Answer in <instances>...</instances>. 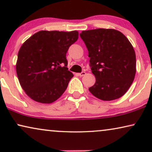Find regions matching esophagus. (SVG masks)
<instances>
[{"label":"esophagus","mask_w":152,"mask_h":152,"mask_svg":"<svg viewBox=\"0 0 152 152\" xmlns=\"http://www.w3.org/2000/svg\"><path fill=\"white\" fill-rule=\"evenodd\" d=\"M86 74V72L83 71V72H80V73H78V75L80 76V77H82V76H84Z\"/></svg>","instance_id":"esophagus-1"}]
</instances>
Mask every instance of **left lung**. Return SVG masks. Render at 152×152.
I'll return each mask as SVG.
<instances>
[{"label": "left lung", "mask_w": 152, "mask_h": 152, "mask_svg": "<svg viewBox=\"0 0 152 152\" xmlns=\"http://www.w3.org/2000/svg\"><path fill=\"white\" fill-rule=\"evenodd\" d=\"M88 51L96 81L88 90L104 101L120 98L136 75V54L128 39L113 29H95L80 34Z\"/></svg>", "instance_id": "1"}]
</instances>
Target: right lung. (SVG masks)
I'll return each mask as SVG.
<instances>
[{"label":"right lung","instance_id":"1","mask_svg":"<svg viewBox=\"0 0 152 152\" xmlns=\"http://www.w3.org/2000/svg\"><path fill=\"white\" fill-rule=\"evenodd\" d=\"M77 39V31L42 30L21 45L16 74L22 88L31 99L50 104L64 93L73 77L66 67V53Z\"/></svg>","mask_w":152,"mask_h":152}]
</instances>
